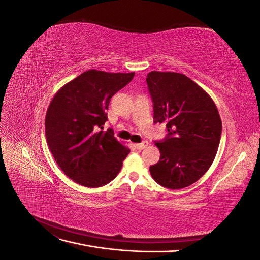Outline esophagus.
Listing matches in <instances>:
<instances>
[{
  "mask_svg": "<svg viewBox=\"0 0 260 260\" xmlns=\"http://www.w3.org/2000/svg\"><path fill=\"white\" fill-rule=\"evenodd\" d=\"M147 145H148V142H147V141H143V142H141V143L136 144V147L139 149V151H141V149H144Z\"/></svg>",
  "mask_w": 260,
  "mask_h": 260,
  "instance_id": "obj_1",
  "label": "esophagus"
}]
</instances>
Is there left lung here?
I'll return each instance as SVG.
<instances>
[{
	"label": "left lung",
	"instance_id": "left-lung-1",
	"mask_svg": "<svg viewBox=\"0 0 260 260\" xmlns=\"http://www.w3.org/2000/svg\"><path fill=\"white\" fill-rule=\"evenodd\" d=\"M154 122H166L167 136L155 141L159 161L149 167L153 179L178 190L196 182L211 166L222 123L214 101L185 75L151 72L146 77Z\"/></svg>",
	"mask_w": 260,
	"mask_h": 260
}]
</instances>
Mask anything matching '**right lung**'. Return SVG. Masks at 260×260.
<instances>
[{"label": "right lung", "instance_id": "right-lung-1", "mask_svg": "<svg viewBox=\"0 0 260 260\" xmlns=\"http://www.w3.org/2000/svg\"><path fill=\"white\" fill-rule=\"evenodd\" d=\"M135 73L88 70L55 94L45 116V137L62 172L86 187L103 186L118 175L130 153L103 131L111 99L124 88Z\"/></svg>", "mask_w": 260, "mask_h": 260}]
</instances>
